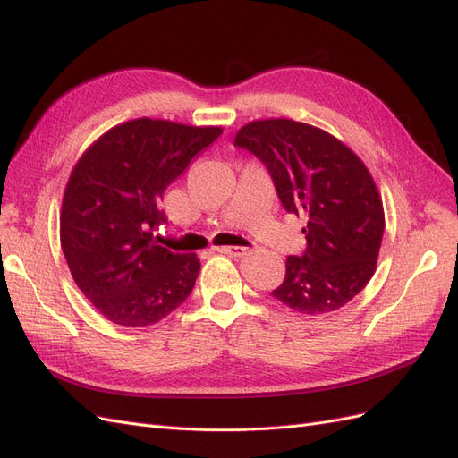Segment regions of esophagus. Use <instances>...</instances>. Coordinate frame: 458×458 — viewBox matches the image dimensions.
I'll return each mask as SVG.
<instances>
[{"mask_svg":"<svg viewBox=\"0 0 458 458\" xmlns=\"http://www.w3.org/2000/svg\"><path fill=\"white\" fill-rule=\"evenodd\" d=\"M214 250L219 254L233 256V258H242L248 252V248L246 246H216Z\"/></svg>","mask_w":458,"mask_h":458,"instance_id":"obj_1","label":"esophagus"}]
</instances>
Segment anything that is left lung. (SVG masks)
I'll list each match as a JSON object with an SVG mask.
<instances>
[{"mask_svg": "<svg viewBox=\"0 0 458 458\" xmlns=\"http://www.w3.org/2000/svg\"><path fill=\"white\" fill-rule=\"evenodd\" d=\"M234 147L267 165L286 212L306 219V254L286 258V276L273 296L306 315L345 306L377 271L386 225L365 162L338 137L290 118L244 123Z\"/></svg>", "mask_w": 458, "mask_h": 458, "instance_id": "1", "label": "left lung"}]
</instances>
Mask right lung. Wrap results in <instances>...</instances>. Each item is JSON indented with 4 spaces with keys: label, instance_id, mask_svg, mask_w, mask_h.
<instances>
[{
    "label": "right lung",
    "instance_id": "obj_1",
    "mask_svg": "<svg viewBox=\"0 0 458 458\" xmlns=\"http://www.w3.org/2000/svg\"><path fill=\"white\" fill-rule=\"evenodd\" d=\"M221 126L135 118L95 140L68 177L61 246L72 279L108 321L148 327L177 310L200 271L197 254L157 242L160 200Z\"/></svg>",
    "mask_w": 458,
    "mask_h": 458
}]
</instances>
